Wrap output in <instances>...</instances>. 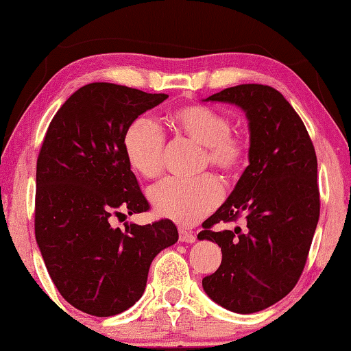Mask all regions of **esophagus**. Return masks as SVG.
I'll list each match as a JSON object with an SVG mask.
<instances>
[{"mask_svg":"<svg viewBox=\"0 0 351 351\" xmlns=\"http://www.w3.org/2000/svg\"><path fill=\"white\" fill-rule=\"evenodd\" d=\"M197 237L191 232H186V230H180V241L182 243H195Z\"/></svg>","mask_w":351,"mask_h":351,"instance_id":"1","label":"esophagus"}]
</instances>
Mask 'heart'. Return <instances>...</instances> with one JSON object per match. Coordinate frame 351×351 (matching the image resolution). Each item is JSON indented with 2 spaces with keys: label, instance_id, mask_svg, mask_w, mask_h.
<instances>
[{
  "label": "heart",
  "instance_id": "obj_1",
  "mask_svg": "<svg viewBox=\"0 0 351 351\" xmlns=\"http://www.w3.org/2000/svg\"><path fill=\"white\" fill-rule=\"evenodd\" d=\"M169 123L176 134L203 148V167H211L223 176L237 175L247 159L249 148L241 135L232 132L226 114L205 106H186L175 110ZM123 146L130 167L145 178H158L164 170L165 135L153 119L140 117L128 125ZM221 184L211 175L195 180L169 178L149 191L151 205L162 217L181 226H193L219 205Z\"/></svg>",
  "mask_w": 351,
  "mask_h": 351
}]
</instances>
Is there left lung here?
I'll use <instances>...</instances> for the list:
<instances>
[{"label":"left lung","instance_id":"left-lung-1","mask_svg":"<svg viewBox=\"0 0 351 351\" xmlns=\"http://www.w3.org/2000/svg\"><path fill=\"white\" fill-rule=\"evenodd\" d=\"M206 101L244 110L250 148L238 184L198 233L222 250L221 266L202 284L226 309L254 313L289 295L306 266L320 217L315 149L300 114L274 88L247 83ZM238 218L243 229L212 228Z\"/></svg>","mask_w":351,"mask_h":351}]
</instances>
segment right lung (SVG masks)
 <instances>
[{
  "instance_id": "1",
  "label": "right lung",
  "mask_w": 351,
  "mask_h": 351,
  "mask_svg": "<svg viewBox=\"0 0 351 351\" xmlns=\"http://www.w3.org/2000/svg\"><path fill=\"white\" fill-rule=\"evenodd\" d=\"M169 97L114 83H90L56 112L36 167V241L47 271L78 311L110 317L142 298L151 261L178 241L170 219L113 228V216L149 203L130 170L128 125Z\"/></svg>"
}]
</instances>
